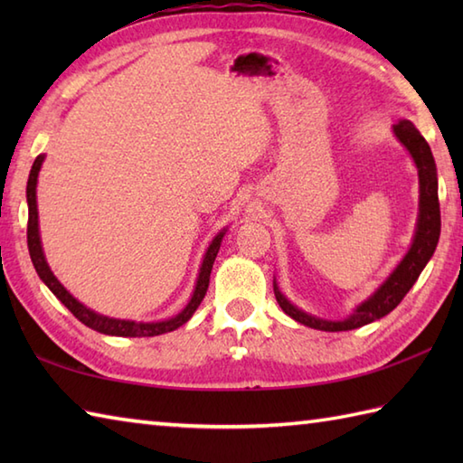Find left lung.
<instances>
[{
  "label": "left lung",
  "instance_id": "1",
  "mask_svg": "<svg viewBox=\"0 0 463 463\" xmlns=\"http://www.w3.org/2000/svg\"><path fill=\"white\" fill-rule=\"evenodd\" d=\"M394 135L398 141L410 151L411 159L418 166V179H420V213H418V224L416 234L411 241V247L406 252V257L400 260L396 270L390 274L386 282L372 294L370 298L364 300L360 307H356L348 318L344 320H324L317 318L312 314L297 308L290 300L280 292L277 280H274V297L280 304V308L288 314L290 318L304 324V326L324 330V332H342V330H354L366 324L386 317L394 310L398 304L404 300L410 288L424 270L428 260L434 254L438 241H439V201H438V173H436V161L434 155L424 137L414 127L411 121L402 119L394 125Z\"/></svg>",
  "mask_w": 463,
  "mask_h": 463
}]
</instances>
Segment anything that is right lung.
Returning a JSON list of instances; mask_svg holds the SVG:
<instances>
[{
    "label": "right lung",
    "instance_id": "add662e5",
    "mask_svg": "<svg viewBox=\"0 0 463 463\" xmlns=\"http://www.w3.org/2000/svg\"><path fill=\"white\" fill-rule=\"evenodd\" d=\"M45 159V155H37V159L33 161L32 171H29V179H27V209H29V219H27V247H29V257H32L33 267L39 274L47 288L52 290L55 297L61 300L65 307L69 308V312L73 317L83 322L85 326H90L101 334H109V336H129V338H141V336H159V334L165 332H173L183 324L189 320L194 310L199 308V304L203 302L206 288H209V280H211V270H213V262L216 259V252L221 249V242L226 229H222L216 237L213 239V242L209 244V249L204 252V259L201 264L199 277H196V287L193 297L189 300V304L176 314V317L169 318V320H161V322H133V320H119V318H109L103 317V314H97L91 308L83 307V304L73 298L71 294L65 290V287L61 282L55 279V274L49 269V264L45 260V254L42 249V239H39V221H37V196H35V186H37V175L39 169H42V163Z\"/></svg>",
    "mask_w": 463,
    "mask_h": 463
}]
</instances>
